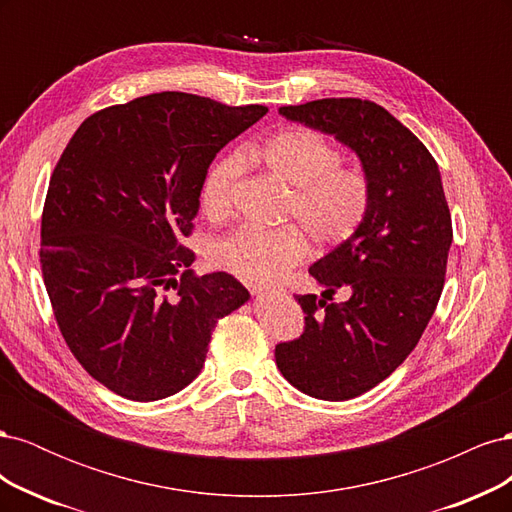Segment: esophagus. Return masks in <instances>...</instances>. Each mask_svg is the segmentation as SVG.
I'll return each instance as SVG.
<instances>
[{
    "instance_id": "34e87169",
    "label": "esophagus",
    "mask_w": 512,
    "mask_h": 512,
    "mask_svg": "<svg viewBox=\"0 0 512 512\" xmlns=\"http://www.w3.org/2000/svg\"><path fill=\"white\" fill-rule=\"evenodd\" d=\"M250 290L256 294V297H271V294H284L282 286H267V284H254Z\"/></svg>"
}]
</instances>
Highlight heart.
I'll return each instance as SVG.
<instances>
[{
    "mask_svg": "<svg viewBox=\"0 0 512 512\" xmlns=\"http://www.w3.org/2000/svg\"><path fill=\"white\" fill-rule=\"evenodd\" d=\"M252 156L292 188L286 215L303 225L277 228L239 226L213 239L209 260L243 280H275L305 258L312 237L331 247L350 239L369 209V179L363 170L339 164L342 153L327 136L309 128H288L254 147ZM241 153L215 162L203 181V209L209 218H226L243 175Z\"/></svg>",
    "mask_w": 512,
    "mask_h": 512,
    "instance_id": "obj_1",
    "label": "heart"
}]
</instances>
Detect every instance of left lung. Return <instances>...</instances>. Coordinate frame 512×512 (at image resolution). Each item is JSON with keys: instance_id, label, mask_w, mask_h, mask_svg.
<instances>
[{"instance_id": "left-lung-1", "label": "left lung", "mask_w": 512, "mask_h": 512, "mask_svg": "<svg viewBox=\"0 0 512 512\" xmlns=\"http://www.w3.org/2000/svg\"><path fill=\"white\" fill-rule=\"evenodd\" d=\"M280 115L333 134L369 179V209L354 235L309 267L324 290L299 294L305 331L275 346L282 376L309 397L342 401L374 389L406 361L444 288L453 243L440 170L386 108L359 98L282 106ZM339 287L351 299L329 304Z\"/></svg>"}]
</instances>
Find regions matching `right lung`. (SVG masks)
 I'll list each match as a JSON object with an SVG mask.
<instances>
[{
	"label": "right lung",
	"instance_id": "add662e5",
	"mask_svg": "<svg viewBox=\"0 0 512 512\" xmlns=\"http://www.w3.org/2000/svg\"><path fill=\"white\" fill-rule=\"evenodd\" d=\"M162 91L87 117L53 170L40 265L57 327L87 374L132 401L185 389L211 331L250 292L194 275L192 235L215 153L267 115Z\"/></svg>",
	"mask_w": 512,
	"mask_h": 512
}]
</instances>
